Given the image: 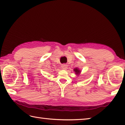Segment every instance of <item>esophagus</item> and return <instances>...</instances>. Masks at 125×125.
<instances>
[{"mask_svg":"<svg viewBox=\"0 0 125 125\" xmlns=\"http://www.w3.org/2000/svg\"><path fill=\"white\" fill-rule=\"evenodd\" d=\"M61 68H62V69L63 70H66L67 69V65L65 64H62V66H61Z\"/></svg>","mask_w":125,"mask_h":125,"instance_id":"obj_1","label":"esophagus"}]
</instances>
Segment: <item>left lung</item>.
<instances>
[{"label": "left lung", "mask_w": 125, "mask_h": 125, "mask_svg": "<svg viewBox=\"0 0 125 125\" xmlns=\"http://www.w3.org/2000/svg\"><path fill=\"white\" fill-rule=\"evenodd\" d=\"M73 71H75V73H76V74H77V75H79V74L81 73V71H80V70H79L78 68H75V69H74Z\"/></svg>", "instance_id": "8db88e82"}]
</instances>
